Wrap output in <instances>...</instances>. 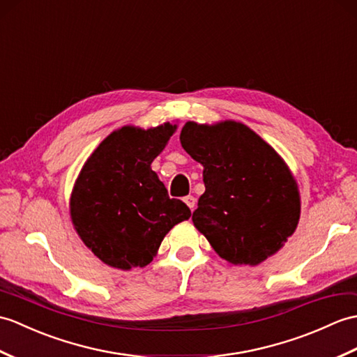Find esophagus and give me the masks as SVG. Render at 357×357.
I'll use <instances>...</instances> for the list:
<instances>
[{"label":"esophagus","instance_id":"1","mask_svg":"<svg viewBox=\"0 0 357 357\" xmlns=\"http://www.w3.org/2000/svg\"><path fill=\"white\" fill-rule=\"evenodd\" d=\"M184 202L187 204V206L190 210H195V206H196V197L195 196H192V195H188V196H185L184 197Z\"/></svg>","mask_w":357,"mask_h":357}]
</instances>
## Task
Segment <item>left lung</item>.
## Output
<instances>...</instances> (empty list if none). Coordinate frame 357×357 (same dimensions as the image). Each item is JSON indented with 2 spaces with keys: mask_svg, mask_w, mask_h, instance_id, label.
<instances>
[{
  "mask_svg": "<svg viewBox=\"0 0 357 357\" xmlns=\"http://www.w3.org/2000/svg\"><path fill=\"white\" fill-rule=\"evenodd\" d=\"M181 144L204 165L193 223L222 259L255 264L275 254L300 219V195L284 161L242 123H185Z\"/></svg>",
  "mask_w": 357,
  "mask_h": 357,
  "instance_id": "left-lung-1",
  "label": "left lung"
}]
</instances>
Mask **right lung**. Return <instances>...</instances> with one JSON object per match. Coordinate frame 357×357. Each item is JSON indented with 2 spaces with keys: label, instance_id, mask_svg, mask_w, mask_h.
<instances>
[{
  "label": "right lung",
  "instance_id": "obj_1",
  "mask_svg": "<svg viewBox=\"0 0 357 357\" xmlns=\"http://www.w3.org/2000/svg\"><path fill=\"white\" fill-rule=\"evenodd\" d=\"M176 126L121 128L105 138L82 169L71 195L80 238L103 263L128 271L151 263L165 234L192 216L151 169Z\"/></svg>",
  "mask_w": 357,
  "mask_h": 357
}]
</instances>
